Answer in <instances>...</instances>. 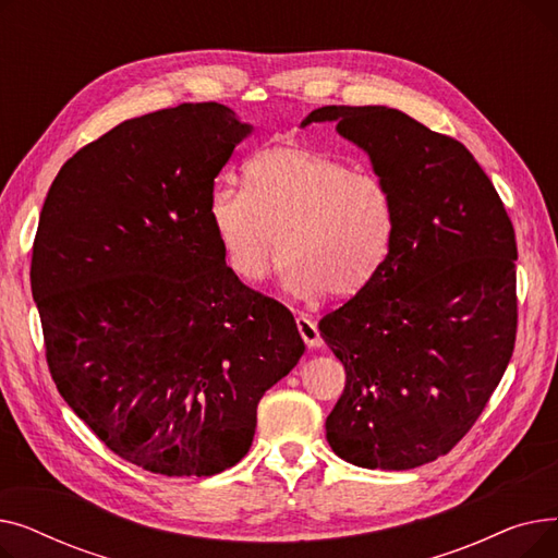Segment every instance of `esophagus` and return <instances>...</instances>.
<instances>
[{
  "label": "esophagus",
  "instance_id": "34e87169",
  "mask_svg": "<svg viewBox=\"0 0 558 558\" xmlns=\"http://www.w3.org/2000/svg\"><path fill=\"white\" fill-rule=\"evenodd\" d=\"M296 328H299V332H301L303 341L307 343V348H316V345L320 343V335H318V328H316V324H314V320H312L310 316L301 314V316L296 318Z\"/></svg>",
  "mask_w": 558,
  "mask_h": 558
}]
</instances>
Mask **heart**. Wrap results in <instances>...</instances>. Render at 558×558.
Returning a JSON list of instances; mask_svg holds the SVG:
<instances>
[{"instance_id": "obj_1", "label": "heart", "mask_w": 558, "mask_h": 558, "mask_svg": "<svg viewBox=\"0 0 558 558\" xmlns=\"http://www.w3.org/2000/svg\"><path fill=\"white\" fill-rule=\"evenodd\" d=\"M246 187H215L208 221L228 269L267 278L282 246V284L301 299H350L385 267L396 238V201L373 173L301 144L255 154Z\"/></svg>"}]
</instances>
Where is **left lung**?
<instances>
[{
	"instance_id": "left-lung-1",
	"label": "left lung",
	"mask_w": 558,
	"mask_h": 558,
	"mask_svg": "<svg viewBox=\"0 0 558 558\" xmlns=\"http://www.w3.org/2000/svg\"><path fill=\"white\" fill-rule=\"evenodd\" d=\"M312 122H337L396 201L385 267L318 324L345 368L326 436L348 463L409 471L461 441L509 366L513 223L454 137L387 106H324Z\"/></svg>"
}]
</instances>
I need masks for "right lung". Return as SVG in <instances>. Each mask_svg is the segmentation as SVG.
<instances>
[{"label":"right lung","mask_w":558,"mask_h":558,"mask_svg":"<svg viewBox=\"0 0 558 558\" xmlns=\"http://www.w3.org/2000/svg\"><path fill=\"white\" fill-rule=\"evenodd\" d=\"M251 131L217 101L126 120L61 167L40 213L32 291L56 389L156 475L242 461L259 398L305 353L294 316L226 267L208 221Z\"/></svg>","instance_id":"1"}]
</instances>
